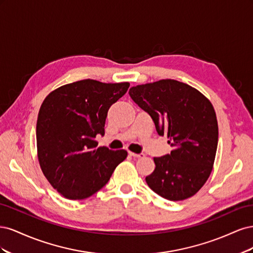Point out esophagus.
Returning a JSON list of instances; mask_svg holds the SVG:
<instances>
[{"instance_id": "esophagus-1", "label": "esophagus", "mask_w": 253, "mask_h": 253, "mask_svg": "<svg viewBox=\"0 0 253 253\" xmlns=\"http://www.w3.org/2000/svg\"><path fill=\"white\" fill-rule=\"evenodd\" d=\"M128 154L133 156V157H136V158H139V157H143L144 154L143 153H134V152H128Z\"/></svg>"}]
</instances>
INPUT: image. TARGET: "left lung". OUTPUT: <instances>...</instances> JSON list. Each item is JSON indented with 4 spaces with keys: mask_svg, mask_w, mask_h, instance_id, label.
Here are the masks:
<instances>
[{
    "mask_svg": "<svg viewBox=\"0 0 253 253\" xmlns=\"http://www.w3.org/2000/svg\"><path fill=\"white\" fill-rule=\"evenodd\" d=\"M128 94L172 147L170 154L154 157L148 186L169 201L193 196L208 180L216 155L218 126L212 103L200 90L173 79L139 84Z\"/></svg>",
    "mask_w": 253,
    "mask_h": 253,
    "instance_id": "left-lung-1",
    "label": "left lung"
}]
</instances>
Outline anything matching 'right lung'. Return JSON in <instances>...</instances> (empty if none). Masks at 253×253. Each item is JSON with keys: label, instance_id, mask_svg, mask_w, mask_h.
Segmentation results:
<instances>
[{"label": "right lung", "instance_id": "1", "mask_svg": "<svg viewBox=\"0 0 253 253\" xmlns=\"http://www.w3.org/2000/svg\"><path fill=\"white\" fill-rule=\"evenodd\" d=\"M128 82L85 79L65 84L46 96L37 120V154L51 187L68 200H84L106 185L126 150L97 148L113 103Z\"/></svg>", "mask_w": 253, "mask_h": 253}]
</instances>
